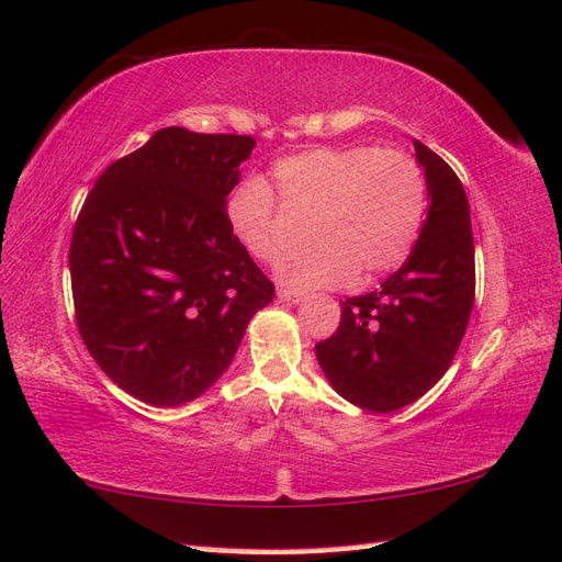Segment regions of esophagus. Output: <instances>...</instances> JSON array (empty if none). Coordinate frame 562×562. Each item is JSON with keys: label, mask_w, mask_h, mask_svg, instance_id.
<instances>
[{"label": "esophagus", "mask_w": 562, "mask_h": 562, "mask_svg": "<svg viewBox=\"0 0 562 562\" xmlns=\"http://www.w3.org/2000/svg\"><path fill=\"white\" fill-rule=\"evenodd\" d=\"M278 296L282 299V302H286V304H302V302H306V294L304 292H294V290H278Z\"/></svg>", "instance_id": "obj_1"}]
</instances>
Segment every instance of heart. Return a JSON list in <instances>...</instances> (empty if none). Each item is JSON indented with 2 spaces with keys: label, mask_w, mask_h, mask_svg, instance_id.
<instances>
[{
  "label": "heart",
  "mask_w": 562,
  "mask_h": 562,
  "mask_svg": "<svg viewBox=\"0 0 562 562\" xmlns=\"http://www.w3.org/2000/svg\"><path fill=\"white\" fill-rule=\"evenodd\" d=\"M280 201L313 217L316 251L280 268L296 290H335L381 276L409 256L426 213V184L407 153L367 146L313 148L272 167ZM225 215L237 241L263 263L286 251L276 195L260 177H246L227 195Z\"/></svg>",
  "instance_id": "b5f03b06"
}]
</instances>
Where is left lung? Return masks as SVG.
I'll return each mask as SVG.
<instances>
[{
    "label": "left lung",
    "mask_w": 562,
    "mask_h": 562,
    "mask_svg": "<svg viewBox=\"0 0 562 562\" xmlns=\"http://www.w3.org/2000/svg\"><path fill=\"white\" fill-rule=\"evenodd\" d=\"M412 146L428 191L419 239L381 290L340 302V328L316 345L335 393L378 414L407 407L440 381L474 306V237L464 187L440 155L416 138Z\"/></svg>",
    "instance_id": "obj_1"
}]
</instances>
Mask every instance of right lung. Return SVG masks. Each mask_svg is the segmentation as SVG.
<instances>
[{"label":"right lung","mask_w":562,"mask_h":562,"mask_svg":"<svg viewBox=\"0 0 562 562\" xmlns=\"http://www.w3.org/2000/svg\"><path fill=\"white\" fill-rule=\"evenodd\" d=\"M256 140L167 126L112 162L76 220V323L112 381L153 407L201 397L276 286L225 215Z\"/></svg>","instance_id":"right-lung-1"}]
</instances>
